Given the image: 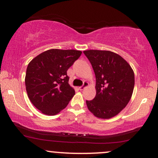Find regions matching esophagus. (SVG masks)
Listing matches in <instances>:
<instances>
[{"mask_svg": "<svg viewBox=\"0 0 158 158\" xmlns=\"http://www.w3.org/2000/svg\"><path fill=\"white\" fill-rule=\"evenodd\" d=\"M88 85V82H86V81H84L83 82V85H82V86H81V87H79V89L81 90H83L84 88H85V87H87V86Z\"/></svg>", "mask_w": 158, "mask_h": 158, "instance_id": "obj_1", "label": "esophagus"}]
</instances>
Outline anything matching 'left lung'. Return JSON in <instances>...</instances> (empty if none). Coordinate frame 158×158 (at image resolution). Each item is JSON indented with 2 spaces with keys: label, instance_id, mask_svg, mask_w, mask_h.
<instances>
[{
  "label": "left lung",
  "instance_id": "1",
  "mask_svg": "<svg viewBox=\"0 0 158 158\" xmlns=\"http://www.w3.org/2000/svg\"><path fill=\"white\" fill-rule=\"evenodd\" d=\"M96 75V95L86 101L88 109L96 117L110 118L117 115L130 101L135 74L128 62L111 51L83 52Z\"/></svg>",
  "mask_w": 158,
  "mask_h": 158
}]
</instances>
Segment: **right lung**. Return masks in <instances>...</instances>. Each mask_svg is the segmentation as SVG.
Here are the masks:
<instances>
[{
	"mask_svg": "<svg viewBox=\"0 0 158 158\" xmlns=\"http://www.w3.org/2000/svg\"><path fill=\"white\" fill-rule=\"evenodd\" d=\"M82 52L75 49H49L28 64L25 77L27 95L42 113L54 116L64 109L75 95L69 85L67 71Z\"/></svg>",
	"mask_w": 158,
	"mask_h": 158,
	"instance_id": "add662e5",
	"label": "right lung"
}]
</instances>
